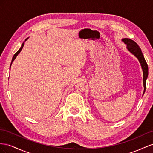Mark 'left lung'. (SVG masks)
Returning a JSON list of instances; mask_svg holds the SVG:
<instances>
[{
  "label": "left lung",
  "mask_w": 153,
  "mask_h": 153,
  "mask_svg": "<svg viewBox=\"0 0 153 153\" xmlns=\"http://www.w3.org/2000/svg\"><path fill=\"white\" fill-rule=\"evenodd\" d=\"M123 41L124 42V43L127 45L128 49L133 54L136 56L141 64V66L143 70V86H144L143 94H144L146 88V79L148 76V65L146 63V61L144 57H143V55L142 54L140 48L139 47L138 45L136 42L129 38H124L123 39Z\"/></svg>",
  "instance_id": "1"
}]
</instances>
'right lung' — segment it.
<instances>
[{
  "label": "right lung",
  "instance_id": "1",
  "mask_svg": "<svg viewBox=\"0 0 153 153\" xmlns=\"http://www.w3.org/2000/svg\"><path fill=\"white\" fill-rule=\"evenodd\" d=\"M28 39V38H27V39H25V41H26ZM24 42H23V43H22V46H21V47L20 48V49L17 51L16 53L14 54V56H13V58H12V61H11V64H12V63H13V61L15 60V59L16 58V57L17 56V55H18L20 52V51H21V50L22 49V48H23V47H24ZM10 67H11V66H10Z\"/></svg>",
  "mask_w": 153,
  "mask_h": 153
}]
</instances>
